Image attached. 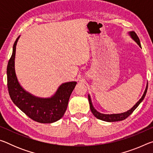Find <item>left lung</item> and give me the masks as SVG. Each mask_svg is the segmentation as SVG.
<instances>
[{
  "label": "left lung",
  "mask_w": 153,
  "mask_h": 153,
  "mask_svg": "<svg viewBox=\"0 0 153 153\" xmlns=\"http://www.w3.org/2000/svg\"><path fill=\"white\" fill-rule=\"evenodd\" d=\"M128 34L131 38V39L135 41V42L138 44L140 47L141 48L140 42V39L138 37V36H137L136 33L134 32V31H131V32H128ZM147 89H148V82H147V84H146V88H145L143 95L142 96L140 99L136 103V105H134L133 107H131L129 110L127 111L126 112L121 113H117V114H103V113L98 112V111H97L95 109L94 106H93L92 102V100H91V97H90V94H88V101H89V104H90V110H91L93 115H94L97 119H98V120H102L105 121H107V122H114V121H122L123 120H125V119H126L128 117H129V116L133 113V111L135 110L136 108L138 107V105L142 102V100H144L145 96H146Z\"/></svg>",
  "instance_id": "obj_1"
}]
</instances>
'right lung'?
Listing matches in <instances>:
<instances>
[{
    "label": "right lung",
    "mask_w": 153,
    "mask_h": 153,
    "mask_svg": "<svg viewBox=\"0 0 153 153\" xmlns=\"http://www.w3.org/2000/svg\"><path fill=\"white\" fill-rule=\"evenodd\" d=\"M19 36L13 46V53L7 69V86L12 101L25 115L37 122L51 123L63 117L69 97L77 84L69 82L59 86L51 97L40 98L28 92L21 86L15 73V59Z\"/></svg>",
    "instance_id": "right-lung-1"
}]
</instances>
